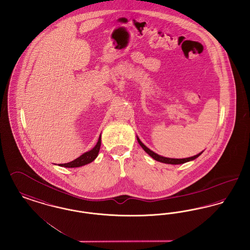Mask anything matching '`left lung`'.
I'll list each match as a JSON object with an SVG mask.
<instances>
[{
	"mask_svg": "<svg viewBox=\"0 0 250 250\" xmlns=\"http://www.w3.org/2000/svg\"><path fill=\"white\" fill-rule=\"evenodd\" d=\"M137 141H138L139 145L143 147V149H144L145 151H146L149 156H151V157L153 158L154 160L158 161V162L165 163V164H170V165L184 164V163H186V162H189V161L195 160L196 158L198 157V156L201 154V153H198L197 155H195V156H193V157L184 158V159H172V158L163 157V156L158 155L157 153L153 152L152 150H150L148 147H146V146H145V145L143 144L140 140H139V138H138V137H137Z\"/></svg>",
	"mask_w": 250,
	"mask_h": 250,
	"instance_id": "8db88e82",
	"label": "left lung"
}]
</instances>
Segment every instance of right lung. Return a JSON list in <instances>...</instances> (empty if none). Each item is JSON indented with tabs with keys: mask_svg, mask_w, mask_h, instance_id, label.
I'll return each instance as SVG.
<instances>
[{
	"mask_svg": "<svg viewBox=\"0 0 250 250\" xmlns=\"http://www.w3.org/2000/svg\"><path fill=\"white\" fill-rule=\"evenodd\" d=\"M101 138L102 137L100 136L98 143L93 147L91 150L83 153V155H81L80 157L75 159L72 162H69V163H66V164H60L59 166L65 167H82V166H84V165H87V164L91 163L98 156V153L100 151Z\"/></svg>",
	"mask_w": 250,
	"mask_h": 250,
	"instance_id": "1",
	"label": "right lung"
}]
</instances>
